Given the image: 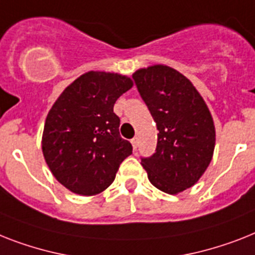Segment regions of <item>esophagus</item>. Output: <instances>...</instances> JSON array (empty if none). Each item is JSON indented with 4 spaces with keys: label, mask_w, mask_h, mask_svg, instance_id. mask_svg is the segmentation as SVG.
<instances>
[{
    "label": "esophagus",
    "mask_w": 255,
    "mask_h": 255,
    "mask_svg": "<svg viewBox=\"0 0 255 255\" xmlns=\"http://www.w3.org/2000/svg\"><path fill=\"white\" fill-rule=\"evenodd\" d=\"M131 142H132V146H133V149H134V150H136V149H137V146H138V138L137 137H133L131 140Z\"/></svg>",
    "instance_id": "1"
}]
</instances>
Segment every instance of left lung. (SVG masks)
<instances>
[{"instance_id":"1","label":"left lung","mask_w":255,"mask_h":255,"mask_svg":"<svg viewBox=\"0 0 255 255\" xmlns=\"http://www.w3.org/2000/svg\"><path fill=\"white\" fill-rule=\"evenodd\" d=\"M156 122L157 148L141 158L150 183L166 194H179L199 181L214 156L215 124L191 81L166 65L132 74Z\"/></svg>"}]
</instances>
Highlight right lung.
I'll return each instance as SVG.
<instances>
[{"mask_svg":"<svg viewBox=\"0 0 255 255\" xmlns=\"http://www.w3.org/2000/svg\"><path fill=\"white\" fill-rule=\"evenodd\" d=\"M132 86L127 76L92 70L74 80L49 110L41 149L53 177L69 191L102 192L132 153L114 113L117 99Z\"/></svg>","mask_w":255,"mask_h":255,"instance_id":"obj_1","label":"right lung"}]
</instances>
